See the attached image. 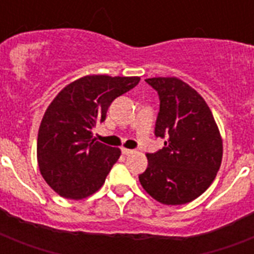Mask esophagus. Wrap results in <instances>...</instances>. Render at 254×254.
<instances>
[{
	"label": "esophagus",
	"mask_w": 254,
	"mask_h": 254,
	"mask_svg": "<svg viewBox=\"0 0 254 254\" xmlns=\"http://www.w3.org/2000/svg\"><path fill=\"white\" fill-rule=\"evenodd\" d=\"M121 151H123L124 155H129V154H131V153H134V150H131V149H127V147H123V149H121Z\"/></svg>",
	"instance_id": "1"
}]
</instances>
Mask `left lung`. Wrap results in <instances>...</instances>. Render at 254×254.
Wrapping results in <instances>:
<instances>
[{
	"instance_id": "8db88e82",
	"label": "left lung",
	"mask_w": 254,
	"mask_h": 254,
	"mask_svg": "<svg viewBox=\"0 0 254 254\" xmlns=\"http://www.w3.org/2000/svg\"><path fill=\"white\" fill-rule=\"evenodd\" d=\"M146 83L161 101L155 135L167 138L163 149L146 154L149 163L139 182L162 204H186L208 189L220 169V131L204 99L187 83L178 77H151Z\"/></svg>"
}]
</instances>
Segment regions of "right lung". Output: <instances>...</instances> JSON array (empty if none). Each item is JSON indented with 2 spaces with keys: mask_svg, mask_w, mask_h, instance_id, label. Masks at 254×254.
Wrapping results in <instances>:
<instances>
[{
  "mask_svg": "<svg viewBox=\"0 0 254 254\" xmlns=\"http://www.w3.org/2000/svg\"><path fill=\"white\" fill-rule=\"evenodd\" d=\"M139 83L138 76L87 75L65 85L42 119L37 142L39 171L61 196L80 200L104 185L121 155L92 138L112 101Z\"/></svg>",
  "mask_w": 254,
  "mask_h": 254,
  "instance_id": "1",
  "label": "right lung"
}]
</instances>
